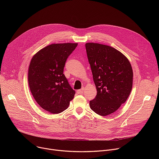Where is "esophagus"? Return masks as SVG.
<instances>
[{"label":"esophagus","instance_id":"34e87169","mask_svg":"<svg viewBox=\"0 0 159 159\" xmlns=\"http://www.w3.org/2000/svg\"><path fill=\"white\" fill-rule=\"evenodd\" d=\"M84 90V87H82V89H79V90H77V93L78 94H83Z\"/></svg>","mask_w":159,"mask_h":159}]
</instances>
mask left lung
<instances>
[{
    "mask_svg": "<svg viewBox=\"0 0 159 159\" xmlns=\"http://www.w3.org/2000/svg\"><path fill=\"white\" fill-rule=\"evenodd\" d=\"M87 55L97 95L90 107L105 116L115 112L127 100L133 85V70L128 58L107 45L87 43Z\"/></svg>",
    "mask_w": 159,
    "mask_h": 159,
    "instance_id": "left-lung-1",
    "label": "left lung"
}]
</instances>
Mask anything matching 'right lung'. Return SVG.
<instances>
[{"mask_svg": "<svg viewBox=\"0 0 159 159\" xmlns=\"http://www.w3.org/2000/svg\"><path fill=\"white\" fill-rule=\"evenodd\" d=\"M77 43L52 44L37 52L28 70V83L37 103L45 111L58 114L70 104L75 91L63 74L65 62Z\"/></svg>", "mask_w": 159, "mask_h": 159, "instance_id": "right-lung-1", "label": "right lung"}]
</instances>
